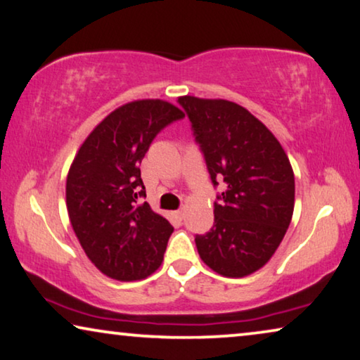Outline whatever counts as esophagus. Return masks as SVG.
Here are the masks:
<instances>
[{"instance_id":"1","label":"esophagus","mask_w":360,"mask_h":360,"mask_svg":"<svg viewBox=\"0 0 360 360\" xmlns=\"http://www.w3.org/2000/svg\"><path fill=\"white\" fill-rule=\"evenodd\" d=\"M175 217L179 219V221H181V219H184V211H175Z\"/></svg>"}]
</instances>
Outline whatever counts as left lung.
<instances>
[{
	"instance_id": "obj_1",
	"label": "left lung",
	"mask_w": 360,
	"mask_h": 360,
	"mask_svg": "<svg viewBox=\"0 0 360 360\" xmlns=\"http://www.w3.org/2000/svg\"><path fill=\"white\" fill-rule=\"evenodd\" d=\"M212 184L214 226L196 236L202 262L226 278L263 268L283 242L294 212L295 181L288 154L247 108L224 98L179 97Z\"/></svg>"
}]
</instances>
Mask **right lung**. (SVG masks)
Returning <instances> with one entry per match:
<instances>
[{
  "instance_id": "add662e5",
  "label": "right lung",
  "mask_w": 360,
  "mask_h": 360,
  "mask_svg": "<svg viewBox=\"0 0 360 360\" xmlns=\"http://www.w3.org/2000/svg\"><path fill=\"white\" fill-rule=\"evenodd\" d=\"M185 113L160 98L124 103L81 144L66 179V207L77 240L98 271L144 279L160 266L174 232L150 210L139 164L160 129Z\"/></svg>"
}]
</instances>
